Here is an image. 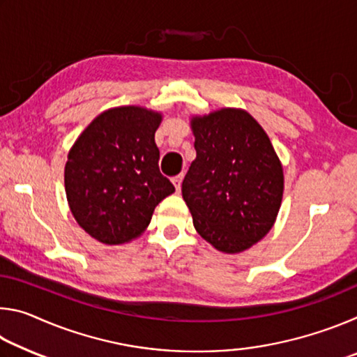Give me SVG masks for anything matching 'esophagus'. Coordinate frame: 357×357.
<instances>
[{
  "mask_svg": "<svg viewBox=\"0 0 357 357\" xmlns=\"http://www.w3.org/2000/svg\"><path fill=\"white\" fill-rule=\"evenodd\" d=\"M183 178H184V174L181 173V174H178V176H174V178L172 179V183L174 184V187H176L178 192L181 190V184H183Z\"/></svg>",
  "mask_w": 357,
  "mask_h": 357,
  "instance_id": "1",
  "label": "esophagus"
}]
</instances>
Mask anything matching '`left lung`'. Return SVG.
<instances>
[{
	"label": "left lung",
	"mask_w": 357,
	"mask_h": 357,
	"mask_svg": "<svg viewBox=\"0 0 357 357\" xmlns=\"http://www.w3.org/2000/svg\"><path fill=\"white\" fill-rule=\"evenodd\" d=\"M197 157L183 198L197 233L214 249L239 253L261 241L279 214L283 167L268 134L243 108L192 116Z\"/></svg>",
	"instance_id": "left-lung-1"
}]
</instances>
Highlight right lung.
Segmentation results:
<instances>
[{"mask_svg": "<svg viewBox=\"0 0 357 357\" xmlns=\"http://www.w3.org/2000/svg\"><path fill=\"white\" fill-rule=\"evenodd\" d=\"M162 113L114 107L96 116L68 154L66 197L78 225L102 244L130 243L174 187L159 172Z\"/></svg>", "mask_w": 357, "mask_h": 357, "instance_id": "right-lung-1", "label": "right lung"}]
</instances>
